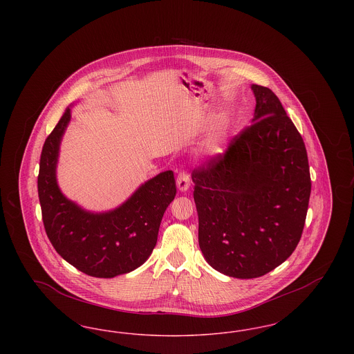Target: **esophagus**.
I'll use <instances>...</instances> for the list:
<instances>
[{
  "label": "esophagus",
  "instance_id": "obj_1",
  "mask_svg": "<svg viewBox=\"0 0 354 354\" xmlns=\"http://www.w3.org/2000/svg\"><path fill=\"white\" fill-rule=\"evenodd\" d=\"M189 182H191V176H189V174L187 172V171H180L179 174H178V178H176V185H178V188L180 189V191H187L188 189V187H189Z\"/></svg>",
  "mask_w": 354,
  "mask_h": 354
}]
</instances>
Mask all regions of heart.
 <instances>
[{"instance_id": "obj_1", "label": "heart", "mask_w": 354, "mask_h": 354, "mask_svg": "<svg viewBox=\"0 0 354 354\" xmlns=\"http://www.w3.org/2000/svg\"><path fill=\"white\" fill-rule=\"evenodd\" d=\"M223 127H224V123H223V122H221V123H220V126H219L220 130H221V129H223Z\"/></svg>"}]
</instances>
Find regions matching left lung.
Listing matches in <instances>:
<instances>
[{
  "label": "left lung",
  "instance_id": "1",
  "mask_svg": "<svg viewBox=\"0 0 354 354\" xmlns=\"http://www.w3.org/2000/svg\"><path fill=\"white\" fill-rule=\"evenodd\" d=\"M252 90V124L192 171L199 247L236 279L260 277L293 253L312 187L303 138L281 102L268 87Z\"/></svg>",
  "mask_w": 354,
  "mask_h": 354
}]
</instances>
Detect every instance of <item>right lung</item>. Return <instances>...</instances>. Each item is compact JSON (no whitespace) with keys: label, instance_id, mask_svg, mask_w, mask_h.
<instances>
[{"label":"right lung","instance_id":"add662e5","mask_svg":"<svg viewBox=\"0 0 354 354\" xmlns=\"http://www.w3.org/2000/svg\"><path fill=\"white\" fill-rule=\"evenodd\" d=\"M70 109L46 138L38 172L42 221L54 250L93 277H114L142 266L158 240L163 214L176 195L172 171L142 185L117 209L88 214L68 201L55 182V165Z\"/></svg>","mask_w":354,"mask_h":354}]
</instances>
